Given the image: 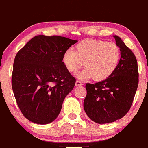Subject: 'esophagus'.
I'll return each instance as SVG.
<instances>
[{
  "mask_svg": "<svg viewBox=\"0 0 148 148\" xmlns=\"http://www.w3.org/2000/svg\"><path fill=\"white\" fill-rule=\"evenodd\" d=\"M82 82H80L79 80H77V82H76V86H82Z\"/></svg>",
  "mask_w": 148,
  "mask_h": 148,
  "instance_id": "34e87169",
  "label": "esophagus"
}]
</instances>
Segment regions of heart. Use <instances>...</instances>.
Returning <instances> with one entry per match:
<instances>
[{
	"instance_id": "b5f03b06",
	"label": "heart",
	"mask_w": 148,
	"mask_h": 148,
	"mask_svg": "<svg viewBox=\"0 0 148 148\" xmlns=\"http://www.w3.org/2000/svg\"><path fill=\"white\" fill-rule=\"evenodd\" d=\"M121 50L114 42L86 40L74 47V51L67 50L62 57L66 69L75 73L84 62L85 68L80 74V79H92L101 82L112 75L119 65Z\"/></svg>"
}]
</instances>
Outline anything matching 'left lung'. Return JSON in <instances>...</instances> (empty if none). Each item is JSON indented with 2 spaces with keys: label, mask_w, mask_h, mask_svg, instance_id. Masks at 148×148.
I'll return each mask as SVG.
<instances>
[{
  "label": "left lung",
  "mask_w": 148,
  "mask_h": 148,
  "mask_svg": "<svg viewBox=\"0 0 148 148\" xmlns=\"http://www.w3.org/2000/svg\"><path fill=\"white\" fill-rule=\"evenodd\" d=\"M113 37L121 50L117 68L108 79L94 84H86L84 108L87 116L99 124L114 122L126 115L139 82L136 56L119 37Z\"/></svg>",
  "instance_id": "8db88e82"
}]
</instances>
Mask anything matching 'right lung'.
<instances>
[{"mask_svg": "<svg viewBox=\"0 0 148 148\" xmlns=\"http://www.w3.org/2000/svg\"><path fill=\"white\" fill-rule=\"evenodd\" d=\"M77 40L37 35L18 51L12 74V88L23 116L37 124H47L61 111L76 79L62 62L65 52Z\"/></svg>", "mask_w": 148, "mask_h": 148, "instance_id": "obj_1", "label": "right lung"}]
</instances>
